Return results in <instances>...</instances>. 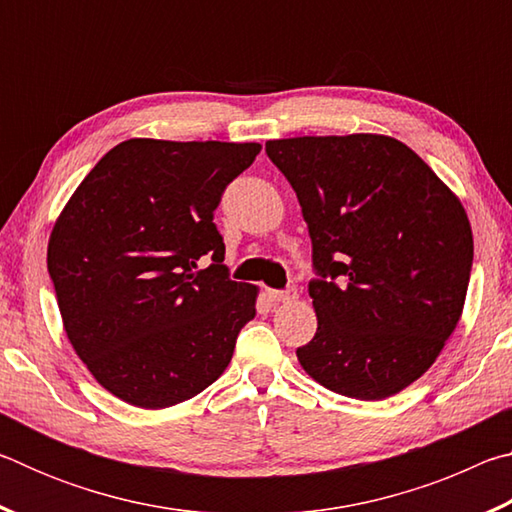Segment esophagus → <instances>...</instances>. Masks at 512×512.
Masks as SVG:
<instances>
[{
  "label": "esophagus",
  "mask_w": 512,
  "mask_h": 512,
  "mask_svg": "<svg viewBox=\"0 0 512 512\" xmlns=\"http://www.w3.org/2000/svg\"><path fill=\"white\" fill-rule=\"evenodd\" d=\"M268 296H271L275 302H293L298 298V291L296 289H287V291H268Z\"/></svg>",
  "instance_id": "1"
}]
</instances>
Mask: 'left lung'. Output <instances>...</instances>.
Wrapping results in <instances>:
<instances>
[{
  "label": "left lung",
  "instance_id": "1",
  "mask_svg": "<svg viewBox=\"0 0 512 512\" xmlns=\"http://www.w3.org/2000/svg\"><path fill=\"white\" fill-rule=\"evenodd\" d=\"M311 237L316 336L296 350L329 391L384 400L438 359L463 314L474 241L458 196L409 146L354 133L268 140Z\"/></svg>",
  "mask_w": 512,
  "mask_h": 512
}]
</instances>
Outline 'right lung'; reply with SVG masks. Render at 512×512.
I'll return each instance as SVG.
<instances>
[{"label":"right lung","instance_id":"1","mask_svg":"<svg viewBox=\"0 0 512 512\" xmlns=\"http://www.w3.org/2000/svg\"><path fill=\"white\" fill-rule=\"evenodd\" d=\"M259 151L257 142L126 140L56 219L47 268L67 339L119 400L167 409L228 368L259 289L230 280L212 219ZM205 254L213 264L196 272Z\"/></svg>","mask_w":512,"mask_h":512}]
</instances>
